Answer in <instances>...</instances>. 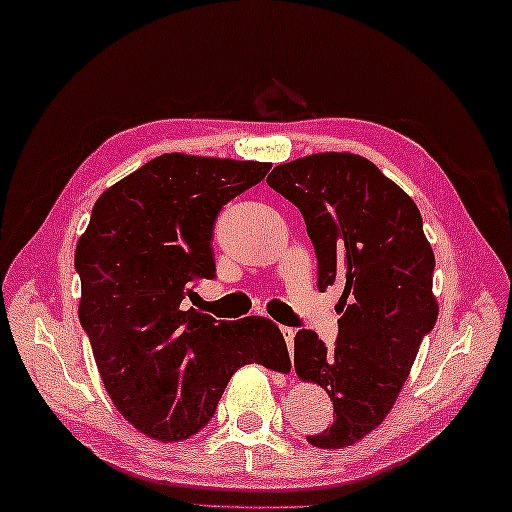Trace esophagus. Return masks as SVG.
<instances>
[{
    "label": "esophagus",
    "instance_id": "obj_1",
    "mask_svg": "<svg viewBox=\"0 0 512 512\" xmlns=\"http://www.w3.org/2000/svg\"><path fill=\"white\" fill-rule=\"evenodd\" d=\"M281 334H283V341H286V345H288V350H293L295 329H293V327H281Z\"/></svg>",
    "mask_w": 512,
    "mask_h": 512
}]
</instances>
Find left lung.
I'll return each mask as SVG.
<instances>
[{"mask_svg":"<svg viewBox=\"0 0 512 512\" xmlns=\"http://www.w3.org/2000/svg\"><path fill=\"white\" fill-rule=\"evenodd\" d=\"M267 185L302 212L318 288H343L334 348L311 329L295 336L297 375L327 389L336 414L306 439L318 448L352 446L391 412L435 327V254L416 203L366 157L306 155L274 167Z\"/></svg>","mask_w":512,"mask_h":512,"instance_id":"left-lung-1","label":"left lung"}]
</instances>
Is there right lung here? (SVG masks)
<instances>
[{
  "mask_svg": "<svg viewBox=\"0 0 512 512\" xmlns=\"http://www.w3.org/2000/svg\"><path fill=\"white\" fill-rule=\"evenodd\" d=\"M270 167L164 153L102 192L77 240L80 322L102 384L116 410L157 442L206 428L245 364L290 371L272 320L226 322L187 309L194 281L215 277L219 210Z\"/></svg>",
  "mask_w": 512,
  "mask_h": 512,
  "instance_id": "add662e5",
  "label": "right lung"
}]
</instances>
